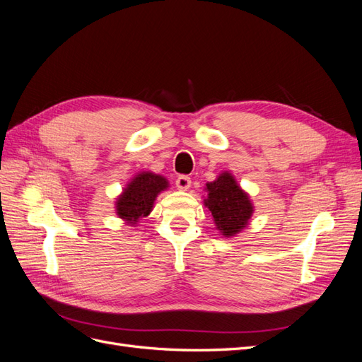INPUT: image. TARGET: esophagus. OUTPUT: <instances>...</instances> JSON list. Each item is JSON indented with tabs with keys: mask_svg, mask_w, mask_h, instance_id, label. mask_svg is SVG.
<instances>
[{
	"mask_svg": "<svg viewBox=\"0 0 362 362\" xmlns=\"http://www.w3.org/2000/svg\"><path fill=\"white\" fill-rule=\"evenodd\" d=\"M192 185V180L187 177V175H181V177L177 178V187L180 190H189Z\"/></svg>",
	"mask_w": 362,
	"mask_h": 362,
	"instance_id": "1",
	"label": "esophagus"
}]
</instances>
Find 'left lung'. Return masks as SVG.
<instances>
[{"label": "left lung", "instance_id": "1", "mask_svg": "<svg viewBox=\"0 0 362 362\" xmlns=\"http://www.w3.org/2000/svg\"><path fill=\"white\" fill-rule=\"evenodd\" d=\"M205 190L208 194L204 204L211 211L216 228L221 234L234 237L242 233L254 213V205L233 175L222 172L213 182L206 184Z\"/></svg>", "mask_w": 362, "mask_h": 362}]
</instances>
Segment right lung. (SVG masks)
<instances>
[{
  "label": "right lung",
  "instance_id": "add662e5",
  "mask_svg": "<svg viewBox=\"0 0 362 362\" xmlns=\"http://www.w3.org/2000/svg\"><path fill=\"white\" fill-rule=\"evenodd\" d=\"M169 187V181L161 175L140 172L131 180L116 201V213L128 225H136L146 217L154 206L158 193Z\"/></svg>",
  "mask_w": 362,
  "mask_h": 362
}]
</instances>
